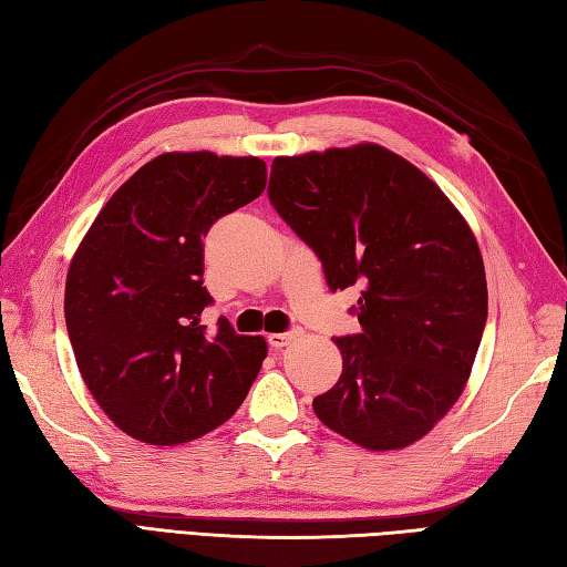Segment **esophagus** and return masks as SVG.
<instances>
[{
  "instance_id": "obj_1",
  "label": "esophagus",
  "mask_w": 567,
  "mask_h": 567,
  "mask_svg": "<svg viewBox=\"0 0 567 567\" xmlns=\"http://www.w3.org/2000/svg\"><path fill=\"white\" fill-rule=\"evenodd\" d=\"M299 336V329H292V331H285V333H270L268 336V343L272 346V348H285V346H290L295 339Z\"/></svg>"
}]
</instances>
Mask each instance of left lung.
<instances>
[{
	"label": "left lung",
	"instance_id": "obj_1",
	"mask_svg": "<svg viewBox=\"0 0 567 567\" xmlns=\"http://www.w3.org/2000/svg\"><path fill=\"white\" fill-rule=\"evenodd\" d=\"M268 197L317 252L331 290L360 287V333L315 396L331 431L370 451L412 445L463 394L487 321L467 221L416 165L378 143L272 161Z\"/></svg>",
	"mask_w": 567,
	"mask_h": 567
}]
</instances>
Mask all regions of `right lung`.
I'll return each mask as SVG.
<instances>
[{"label": "right lung", "mask_w": 567, "mask_h": 567, "mask_svg": "<svg viewBox=\"0 0 567 567\" xmlns=\"http://www.w3.org/2000/svg\"><path fill=\"white\" fill-rule=\"evenodd\" d=\"M260 158L209 151L163 153L104 204L70 260L65 323L80 375L131 439L195 441L246 400L268 343L202 311L212 224L262 195Z\"/></svg>", "instance_id": "obj_1"}]
</instances>
